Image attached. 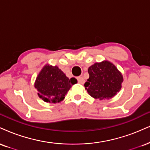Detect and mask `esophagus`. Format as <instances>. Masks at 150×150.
Listing matches in <instances>:
<instances>
[{"mask_svg": "<svg viewBox=\"0 0 150 150\" xmlns=\"http://www.w3.org/2000/svg\"><path fill=\"white\" fill-rule=\"evenodd\" d=\"M77 82H78L79 84H84V82H85V80H84V77H79L78 78H77Z\"/></svg>", "mask_w": 150, "mask_h": 150, "instance_id": "esophagus-1", "label": "esophagus"}]
</instances>
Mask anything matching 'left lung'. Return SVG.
<instances>
[{
  "label": "left lung",
  "mask_w": 150,
  "mask_h": 150,
  "mask_svg": "<svg viewBox=\"0 0 150 150\" xmlns=\"http://www.w3.org/2000/svg\"><path fill=\"white\" fill-rule=\"evenodd\" d=\"M89 77L84 86L91 97L108 100L115 96L122 88L123 75L112 63L103 61L88 68Z\"/></svg>",
  "instance_id": "obj_1"
}]
</instances>
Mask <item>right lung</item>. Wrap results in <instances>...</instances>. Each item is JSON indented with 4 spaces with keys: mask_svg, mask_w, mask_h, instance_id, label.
<instances>
[{
    "mask_svg": "<svg viewBox=\"0 0 150 150\" xmlns=\"http://www.w3.org/2000/svg\"><path fill=\"white\" fill-rule=\"evenodd\" d=\"M77 82L74 77H66L58 66L46 64L36 77L34 86L45 102L57 103L64 100L71 86Z\"/></svg>",
    "mask_w": 150,
    "mask_h": 150,
    "instance_id": "1",
    "label": "right lung"
}]
</instances>
